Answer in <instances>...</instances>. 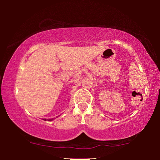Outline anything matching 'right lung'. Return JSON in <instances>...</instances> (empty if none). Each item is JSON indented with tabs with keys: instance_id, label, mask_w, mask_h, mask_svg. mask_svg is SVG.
I'll list each match as a JSON object with an SVG mask.
<instances>
[{
	"instance_id": "1",
	"label": "right lung",
	"mask_w": 160,
	"mask_h": 160,
	"mask_svg": "<svg viewBox=\"0 0 160 160\" xmlns=\"http://www.w3.org/2000/svg\"><path fill=\"white\" fill-rule=\"evenodd\" d=\"M56 117H58V116H56ZM55 118H48V119H46V118H43V120L44 121H52V120H53V119Z\"/></svg>"
}]
</instances>
